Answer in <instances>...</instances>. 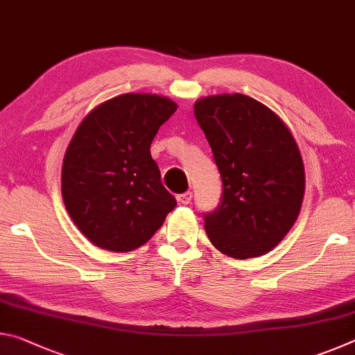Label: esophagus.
<instances>
[{
  "label": "esophagus",
  "mask_w": 355,
  "mask_h": 355,
  "mask_svg": "<svg viewBox=\"0 0 355 355\" xmlns=\"http://www.w3.org/2000/svg\"><path fill=\"white\" fill-rule=\"evenodd\" d=\"M191 199H192L191 191H186V192H183V194L177 196V200L182 203V205H188V203H191Z\"/></svg>",
  "instance_id": "1"
}]
</instances>
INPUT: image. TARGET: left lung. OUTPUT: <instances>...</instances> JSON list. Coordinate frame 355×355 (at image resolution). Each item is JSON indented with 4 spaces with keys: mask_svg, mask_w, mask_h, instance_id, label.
<instances>
[{
    "mask_svg": "<svg viewBox=\"0 0 355 355\" xmlns=\"http://www.w3.org/2000/svg\"><path fill=\"white\" fill-rule=\"evenodd\" d=\"M194 114L222 180L219 205L203 213L209 241L241 260L266 254L302 205L305 173L296 141L269 107L243 94L202 98Z\"/></svg>",
    "mask_w": 355,
    "mask_h": 355,
    "instance_id": "1",
    "label": "left lung"
}]
</instances>
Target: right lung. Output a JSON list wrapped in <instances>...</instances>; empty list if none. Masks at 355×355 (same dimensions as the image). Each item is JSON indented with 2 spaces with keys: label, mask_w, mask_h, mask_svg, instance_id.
<instances>
[{
  "label": "right lung",
  "mask_w": 355,
  "mask_h": 355,
  "mask_svg": "<svg viewBox=\"0 0 355 355\" xmlns=\"http://www.w3.org/2000/svg\"><path fill=\"white\" fill-rule=\"evenodd\" d=\"M175 111L166 97L123 94L95 107L71 137L62 199L75 225L98 248H139L175 208L150 155L153 137Z\"/></svg>",
  "instance_id": "right-lung-1"
}]
</instances>
